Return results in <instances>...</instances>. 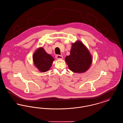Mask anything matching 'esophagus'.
Wrapping results in <instances>:
<instances>
[{
  "instance_id": "1",
  "label": "esophagus",
  "mask_w": 123,
  "mask_h": 123,
  "mask_svg": "<svg viewBox=\"0 0 123 123\" xmlns=\"http://www.w3.org/2000/svg\"><path fill=\"white\" fill-rule=\"evenodd\" d=\"M56 58L57 59H61L63 58V56L60 55H57L56 56Z\"/></svg>"
}]
</instances>
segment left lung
<instances>
[{"instance_id":"left-lung-1","label":"left lung","mask_w":123,"mask_h":123,"mask_svg":"<svg viewBox=\"0 0 123 123\" xmlns=\"http://www.w3.org/2000/svg\"><path fill=\"white\" fill-rule=\"evenodd\" d=\"M65 60L70 70L79 73L88 70L92 62V56L87 48L80 41L72 44L70 55L67 56Z\"/></svg>"}]
</instances>
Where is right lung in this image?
Listing matches in <instances>:
<instances>
[{
	"instance_id": "1",
	"label": "right lung",
	"mask_w": 123,
	"mask_h": 123,
	"mask_svg": "<svg viewBox=\"0 0 123 123\" xmlns=\"http://www.w3.org/2000/svg\"><path fill=\"white\" fill-rule=\"evenodd\" d=\"M33 59L36 67L42 72H46L50 69L54 60L42 47L36 50L33 54Z\"/></svg>"
}]
</instances>
